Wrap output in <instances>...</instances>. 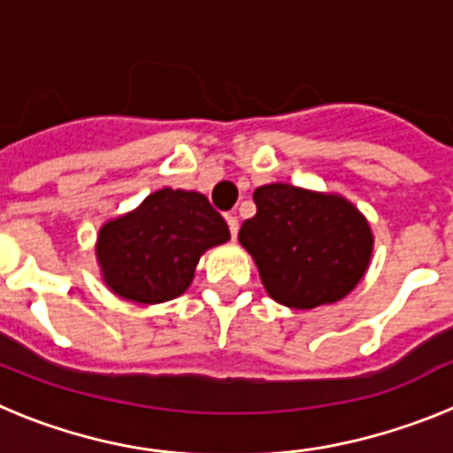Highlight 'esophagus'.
Instances as JSON below:
<instances>
[{
  "label": "esophagus",
  "mask_w": 453,
  "mask_h": 453,
  "mask_svg": "<svg viewBox=\"0 0 453 453\" xmlns=\"http://www.w3.org/2000/svg\"><path fill=\"white\" fill-rule=\"evenodd\" d=\"M226 224H229V231H231V235H238V229H240V222H238V218H235V215H226Z\"/></svg>",
  "instance_id": "obj_1"
}]
</instances>
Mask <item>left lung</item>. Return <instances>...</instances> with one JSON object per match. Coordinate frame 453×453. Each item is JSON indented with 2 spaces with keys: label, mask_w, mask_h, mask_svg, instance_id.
<instances>
[{
  "label": "left lung",
  "mask_w": 453,
  "mask_h": 453,
  "mask_svg": "<svg viewBox=\"0 0 453 453\" xmlns=\"http://www.w3.org/2000/svg\"><path fill=\"white\" fill-rule=\"evenodd\" d=\"M256 215L240 226L270 297L290 308L338 302L367 270L372 231L347 199L288 183L254 192Z\"/></svg>",
  "instance_id": "1"
}]
</instances>
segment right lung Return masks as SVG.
<instances>
[{
  "label": "right lung",
  "mask_w": 453,
  "mask_h": 453,
  "mask_svg": "<svg viewBox=\"0 0 453 453\" xmlns=\"http://www.w3.org/2000/svg\"><path fill=\"white\" fill-rule=\"evenodd\" d=\"M229 240V226L199 192H154L134 213L104 224L97 258L115 295L161 303L190 286L199 256Z\"/></svg>",
  "instance_id": "1"
}]
</instances>
